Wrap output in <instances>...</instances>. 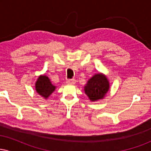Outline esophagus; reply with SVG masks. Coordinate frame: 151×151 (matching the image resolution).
<instances>
[{
	"label": "esophagus",
	"instance_id": "obj_1",
	"mask_svg": "<svg viewBox=\"0 0 151 151\" xmlns=\"http://www.w3.org/2000/svg\"><path fill=\"white\" fill-rule=\"evenodd\" d=\"M67 84H74L76 83V80L74 79H67Z\"/></svg>",
	"mask_w": 151,
	"mask_h": 151
}]
</instances>
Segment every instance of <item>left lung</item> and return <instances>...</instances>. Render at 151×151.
<instances>
[{
  "instance_id": "left-lung-1",
  "label": "left lung",
  "mask_w": 151,
  "mask_h": 151,
  "mask_svg": "<svg viewBox=\"0 0 151 151\" xmlns=\"http://www.w3.org/2000/svg\"><path fill=\"white\" fill-rule=\"evenodd\" d=\"M109 86V81L106 75L98 73L88 80L84 86V91L90 101H96L104 98Z\"/></svg>"
}]
</instances>
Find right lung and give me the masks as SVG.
Masks as SVG:
<instances>
[{
  "instance_id": "add662e5",
  "label": "right lung",
  "mask_w": 151,
  "mask_h": 151,
  "mask_svg": "<svg viewBox=\"0 0 151 151\" xmlns=\"http://www.w3.org/2000/svg\"><path fill=\"white\" fill-rule=\"evenodd\" d=\"M56 89L50 79L45 75H40L35 82V90L38 94L47 99Z\"/></svg>"
}]
</instances>
